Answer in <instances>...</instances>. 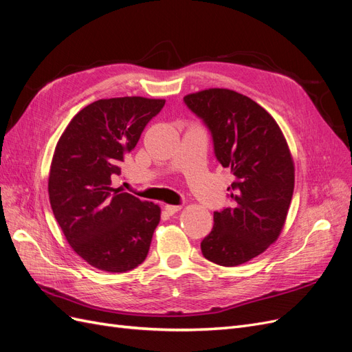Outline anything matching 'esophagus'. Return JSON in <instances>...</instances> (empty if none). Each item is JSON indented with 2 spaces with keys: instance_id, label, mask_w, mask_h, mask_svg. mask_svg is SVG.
Wrapping results in <instances>:
<instances>
[{
  "instance_id": "34e87169",
  "label": "esophagus",
  "mask_w": 352,
  "mask_h": 352,
  "mask_svg": "<svg viewBox=\"0 0 352 352\" xmlns=\"http://www.w3.org/2000/svg\"><path fill=\"white\" fill-rule=\"evenodd\" d=\"M180 206H170V204H167V206H164V210H166V212L167 214H170V216H173L175 212H177V211H180Z\"/></svg>"
}]
</instances>
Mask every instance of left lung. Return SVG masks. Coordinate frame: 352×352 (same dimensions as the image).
<instances>
[{"label": "left lung", "instance_id": "1", "mask_svg": "<svg viewBox=\"0 0 352 352\" xmlns=\"http://www.w3.org/2000/svg\"><path fill=\"white\" fill-rule=\"evenodd\" d=\"M184 101L210 129L219 163L235 176L228 188L232 206L214 211L201 251L212 263L235 267L279 238L294 194V160L279 124L245 95L210 88Z\"/></svg>", "mask_w": 352, "mask_h": 352}]
</instances>
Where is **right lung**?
<instances>
[{
  "mask_svg": "<svg viewBox=\"0 0 352 352\" xmlns=\"http://www.w3.org/2000/svg\"><path fill=\"white\" fill-rule=\"evenodd\" d=\"M166 100L122 97L82 109L60 136L50 167L48 194L54 217L73 251L92 267L124 273L150 251L162 210L111 179Z\"/></svg>",
  "mask_w": 352,
  "mask_h": 352,
  "instance_id": "1",
  "label": "right lung"
}]
</instances>
